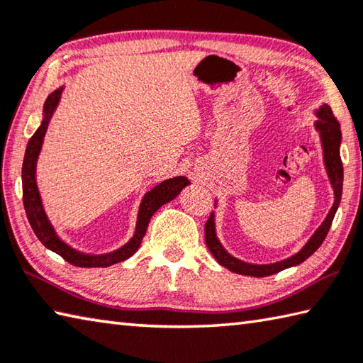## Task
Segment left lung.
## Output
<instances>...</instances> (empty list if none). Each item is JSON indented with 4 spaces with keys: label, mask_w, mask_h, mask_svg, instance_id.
Masks as SVG:
<instances>
[{
    "label": "left lung",
    "mask_w": 363,
    "mask_h": 363,
    "mask_svg": "<svg viewBox=\"0 0 363 363\" xmlns=\"http://www.w3.org/2000/svg\"><path fill=\"white\" fill-rule=\"evenodd\" d=\"M315 117L318 121L314 122V128L319 131L320 144H322V152H324V164L330 179L332 189H333V206L328 211L324 222L320 223L319 228L315 230L314 235L308 240V242L303 246L298 252L294 254L289 259H284L281 262L268 263V265H255V263L242 262L236 257L230 255L225 247L220 245L219 238L216 235V222H214V213L209 216V219L204 225V240H206V246L211 250V254L214 255V259L220 263L222 267L238 274L245 276H255V278H263V276H272L274 273H279L282 269L291 268L295 265H300L301 262H305L308 257H311L319 246L324 242L325 236L330 230L332 220L341 201L342 194V163L340 157V144H341V130L337 118L333 117V113L328 104H322V106L315 111ZM217 203V201H216ZM216 206V204H214Z\"/></svg>",
    "instance_id": "left-lung-1"
}]
</instances>
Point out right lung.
Masks as SVG:
<instances>
[{"mask_svg":"<svg viewBox=\"0 0 363 363\" xmlns=\"http://www.w3.org/2000/svg\"><path fill=\"white\" fill-rule=\"evenodd\" d=\"M63 85L60 89L52 91L48 96V100L44 103L43 108V122L39 125V128L35 131V135L30 138L28 144H26L25 157H23V167H22V190H23V206L26 217L33 228V232L38 236V240L48 247L52 252L63 257L65 260L71 265L82 267V268H106L114 265V263L123 262L130 259L133 255L138 247H140L141 241L146 235V230L149 225L150 217L164 203L174 200L177 195L181 194V190L189 186L190 181L184 176H176L160 182L159 186H155L152 190L143 196L140 209H138V219H136V228L135 233L131 236V240L118 247L113 252L108 254H85L81 250H76L67 245L60 236L57 235L54 225H52L48 214H45L44 204L41 200V194H39L38 182H36V164L39 154H41L43 143L45 131H48L49 122L52 116H54L55 109L60 103V98L63 94Z\"/></svg>","mask_w":363,"mask_h":363,"instance_id":"right-lung-1","label":"right lung"}]
</instances>
